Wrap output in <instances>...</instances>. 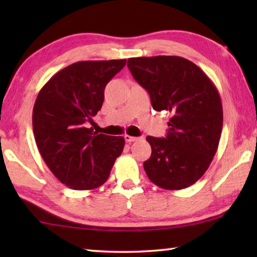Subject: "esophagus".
<instances>
[{"instance_id": "esophagus-1", "label": "esophagus", "mask_w": 257, "mask_h": 257, "mask_svg": "<svg viewBox=\"0 0 257 257\" xmlns=\"http://www.w3.org/2000/svg\"><path fill=\"white\" fill-rule=\"evenodd\" d=\"M138 137H133V136H129V135H124V141L127 143H133V142H136L138 141Z\"/></svg>"}]
</instances>
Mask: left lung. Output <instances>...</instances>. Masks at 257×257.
<instances>
[{
	"mask_svg": "<svg viewBox=\"0 0 257 257\" xmlns=\"http://www.w3.org/2000/svg\"><path fill=\"white\" fill-rule=\"evenodd\" d=\"M127 66L150 94L155 111H169L165 138L147 136L151 158L147 177L163 189H184L210 167L223 124L222 103L216 87L201 68L181 56L130 58Z\"/></svg>",
	"mask_w": 257,
	"mask_h": 257,
	"instance_id": "obj_1",
	"label": "left lung"
}]
</instances>
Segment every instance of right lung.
I'll return each instance as SVG.
<instances>
[{"label": "right lung", "mask_w": 257, "mask_h": 257, "mask_svg": "<svg viewBox=\"0 0 257 257\" xmlns=\"http://www.w3.org/2000/svg\"><path fill=\"white\" fill-rule=\"evenodd\" d=\"M127 60L80 61L56 72L38 93L33 129L38 151L58 179L71 189L102 186L122 153L123 137L93 132L87 122L101 110L104 89Z\"/></svg>", "instance_id": "add662e5"}]
</instances>
